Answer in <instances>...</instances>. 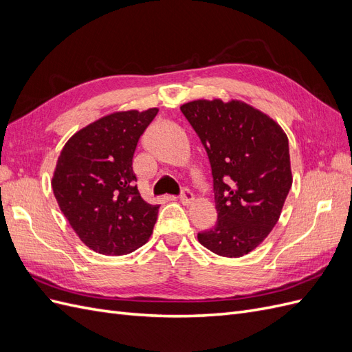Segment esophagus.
<instances>
[{
	"instance_id": "34e87169",
	"label": "esophagus",
	"mask_w": 352,
	"mask_h": 352,
	"mask_svg": "<svg viewBox=\"0 0 352 352\" xmlns=\"http://www.w3.org/2000/svg\"><path fill=\"white\" fill-rule=\"evenodd\" d=\"M180 201L184 202V204H190V202L194 201V194L190 192V190L188 188H184L182 190H180V195H179Z\"/></svg>"
}]
</instances>
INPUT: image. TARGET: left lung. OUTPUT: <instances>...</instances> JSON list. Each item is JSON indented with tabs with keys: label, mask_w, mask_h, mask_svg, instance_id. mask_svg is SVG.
I'll list each match as a JSON object with an SVG mask.
<instances>
[{
	"label": "left lung",
	"mask_w": 352,
	"mask_h": 352,
	"mask_svg": "<svg viewBox=\"0 0 352 352\" xmlns=\"http://www.w3.org/2000/svg\"><path fill=\"white\" fill-rule=\"evenodd\" d=\"M208 155L217 210L198 241L223 257H242L278 223L292 186L289 144L269 116L241 101L198 100L180 107Z\"/></svg>",
	"instance_id": "left-lung-1"
}]
</instances>
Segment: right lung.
Returning a JSON list of instances; mask_svg holds the SVG:
<instances>
[{
	"label": "right lung",
	"mask_w": 352,
	"mask_h": 352,
	"mask_svg": "<svg viewBox=\"0 0 352 352\" xmlns=\"http://www.w3.org/2000/svg\"><path fill=\"white\" fill-rule=\"evenodd\" d=\"M157 113L105 116L74 133L58 157L52 190L73 230L95 252L129 254L151 236L158 206L141 198L132 160Z\"/></svg>",
	"instance_id": "obj_1"
}]
</instances>
